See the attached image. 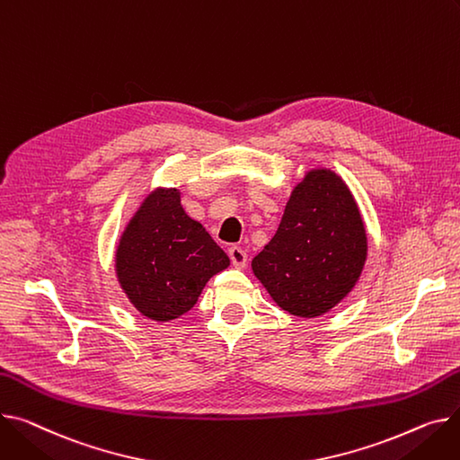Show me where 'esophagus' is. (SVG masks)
<instances>
[{
    "instance_id": "obj_1",
    "label": "esophagus",
    "mask_w": 460,
    "mask_h": 460,
    "mask_svg": "<svg viewBox=\"0 0 460 460\" xmlns=\"http://www.w3.org/2000/svg\"><path fill=\"white\" fill-rule=\"evenodd\" d=\"M229 259L234 268H246V264H248V253L238 246L229 248Z\"/></svg>"
}]
</instances>
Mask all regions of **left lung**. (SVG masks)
Returning <instances> with one entry per match:
<instances>
[{"mask_svg": "<svg viewBox=\"0 0 460 460\" xmlns=\"http://www.w3.org/2000/svg\"><path fill=\"white\" fill-rule=\"evenodd\" d=\"M364 261L366 231L349 189L331 170H313L252 266L283 311L316 318L349 294Z\"/></svg>", "mask_w": 460, "mask_h": 460, "instance_id": "obj_1", "label": "left lung"}]
</instances>
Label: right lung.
Segmentation results:
<instances>
[{
  "instance_id": "obj_1",
  "label": "right lung",
  "mask_w": 460,
  "mask_h": 460,
  "mask_svg": "<svg viewBox=\"0 0 460 460\" xmlns=\"http://www.w3.org/2000/svg\"><path fill=\"white\" fill-rule=\"evenodd\" d=\"M229 257L201 224L189 218L175 189L151 194L121 234L116 273L144 316L170 322L189 313L207 281Z\"/></svg>"
}]
</instances>
